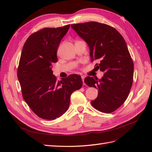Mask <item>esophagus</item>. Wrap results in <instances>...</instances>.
<instances>
[{
  "mask_svg": "<svg viewBox=\"0 0 152 152\" xmlns=\"http://www.w3.org/2000/svg\"><path fill=\"white\" fill-rule=\"evenodd\" d=\"M81 78H82V82H83V84L85 85V82H84V78H85V77L84 75H82Z\"/></svg>",
  "mask_w": 152,
  "mask_h": 152,
  "instance_id": "34e87169",
  "label": "esophagus"
}]
</instances>
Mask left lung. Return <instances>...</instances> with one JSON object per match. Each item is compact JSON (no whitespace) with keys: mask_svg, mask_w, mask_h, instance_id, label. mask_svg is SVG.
<instances>
[{"mask_svg":"<svg viewBox=\"0 0 152 152\" xmlns=\"http://www.w3.org/2000/svg\"><path fill=\"white\" fill-rule=\"evenodd\" d=\"M71 26L88 44L91 61H99L96 68L104 73L99 80L89 76L84 79L89 87L98 89L92 106L103 113L115 111L127 98L133 82L134 64L125 40L113 27L98 22Z\"/></svg>","mask_w":152,"mask_h":152,"instance_id":"1","label":"left lung"}]
</instances>
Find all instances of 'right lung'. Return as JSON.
<instances>
[{
    "instance_id": "add662e5",
    "label": "right lung",
    "mask_w": 152,
    "mask_h": 152,
    "mask_svg": "<svg viewBox=\"0 0 152 152\" xmlns=\"http://www.w3.org/2000/svg\"><path fill=\"white\" fill-rule=\"evenodd\" d=\"M69 28L70 25L41 29L29 36L22 49L17 75L23 98L34 113L45 120H54L65 113L72 93L82 86L80 75L72 74L57 81L51 70Z\"/></svg>"
}]
</instances>
